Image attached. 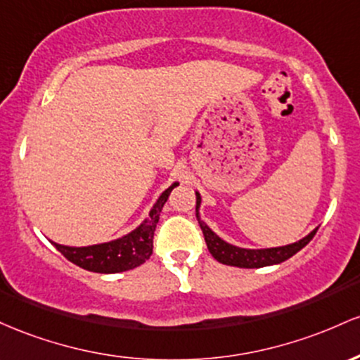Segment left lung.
I'll use <instances>...</instances> for the list:
<instances>
[{"label": "left lung", "instance_id": "8db88e82", "mask_svg": "<svg viewBox=\"0 0 360 360\" xmlns=\"http://www.w3.org/2000/svg\"><path fill=\"white\" fill-rule=\"evenodd\" d=\"M197 195V221H199L202 233H204L205 243H207L209 252L216 258L217 262L224 265H231V267H240V269H260V267H269V265L282 264L288 258L296 255L300 250L304 248L306 245L313 240V236L316 234V229H313L308 236H304L302 240L296 241V243H290L285 246H276V248H241V246H234L228 241H224L223 238L217 236L216 233L209 228L207 224L199 217V209H200V193L195 192Z\"/></svg>", "mask_w": 360, "mask_h": 360}]
</instances>
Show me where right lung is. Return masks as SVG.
Here are the masks:
<instances>
[{"label":"right lung","mask_w":360,"mask_h":360,"mask_svg":"<svg viewBox=\"0 0 360 360\" xmlns=\"http://www.w3.org/2000/svg\"><path fill=\"white\" fill-rule=\"evenodd\" d=\"M176 181L158 197L149 211V216L131 233L107 243L90 246H66L51 241L68 260L84 270L96 274H119L143 265L153 253V236L160 221V212Z\"/></svg>","instance_id":"add662e5"}]
</instances>
